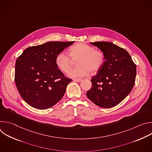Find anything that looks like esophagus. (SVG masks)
<instances>
[{"mask_svg": "<svg viewBox=\"0 0 152 152\" xmlns=\"http://www.w3.org/2000/svg\"><path fill=\"white\" fill-rule=\"evenodd\" d=\"M73 80L75 81V82H80L82 80V79H73Z\"/></svg>", "mask_w": 152, "mask_h": 152, "instance_id": "34e87169", "label": "esophagus"}]
</instances>
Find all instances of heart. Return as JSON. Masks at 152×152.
Here are the masks:
<instances>
[{"label": "heart", "mask_w": 152, "mask_h": 152, "mask_svg": "<svg viewBox=\"0 0 152 152\" xmlns=\"http://www.w3.org/2000/svg\"><path fill=\"white\" fill-rule=\"evenodd\" d=\"M70 54L74 59H78V67L70 70L72 60L69 54L62 51L59 53L55 59L57 67L62 72H68L71 77H80L88 75L90 72L93 74L98 72L104 62L103 53L85 43L80 42L72 46Z\"/></svg>", "instance_id": "1"}]
</instances>
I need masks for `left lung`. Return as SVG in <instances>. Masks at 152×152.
Returning <instances> with one entry per match:
<instances>
[{"label": "left lung", "mask_w": 152, "mask_h": 152, "mask_svg": "<svg viewBox=\"0 0 152 152\" xmlns=\"http://www.w3.org/2000/svg\"><path fill=\"white\" fill-rule=\"evenodd\" d=\"M90 44L100 49L105 61L92 77V86L86 96L100 107H114L131 92L135 82L136 65L126 50L113 42L97 41Z\"/></svg>", "instance_id": "8db88e82"}]
</instances>
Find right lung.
I'll use <instances>...</instances> for the list:
<instances>
[{
    "instance_id": "right-lung-1",
    "label": "right lung",
    "mask_w": 152,
    "mask_h": 152,
    "mask_svg": "<svg viewBox=\"0 0 152 152\" xmlns=\"http://www.w3.org/2000/svg\"><path fill=\"white\" fill-rule=\"evenodd\" d=\"M75 41H50L26 49L16 60L15 82L23 99L31 106L46 110L56 104L72 80L55 64L57 55Z\"/></svg>"
}]
</instances>
